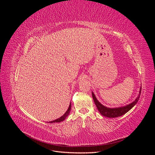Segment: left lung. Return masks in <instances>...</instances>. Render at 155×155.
<instances>
[{"mask_svg":"<svg viewBox=\"0 0 155 155\" xmlns=\"http://www.w3.org/2000/svg\"><path fill=\"white\" fill-rule=\"evenodd\" d=\"M141 90H142V88H140L139 95L137 98H136V100L133 102L124 107H116V108H109V107H105L96 99L94 94L92 92V94L94 101L95 103L97 109L101 115L105 117H108V118H117V117L121 116L127 113V112L129 110H130L136 104H137V103L139 100L140 94H141Z\"/></svg>","mask_w":155,"mask_h":155,"instance_id":"8db88e82","label":"left lung"}]
</instances>
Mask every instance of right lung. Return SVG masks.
<instances>
[{
  "instance_id": "obj_1",
  "label": "right lung",
  "mask_w": 155,
  "mask_h": 155,
  "mask_svg": "<svg viewBox=\"0 0 155 155\" xmlns=\"http://www.w3.org/2000/svg\"><path fill=\"white\" fill-rule=\"evenodd\" d=\"M70 109H71V103H70V104L69 107H68V109H67V112H65V113L62 116H61L59 118H58L57 120H55L51 121H49V123H50V124H51V123H56V122L58 123V122H61V121H63L69 115V113H70Z\"/></svg>"
}]
</instances>
